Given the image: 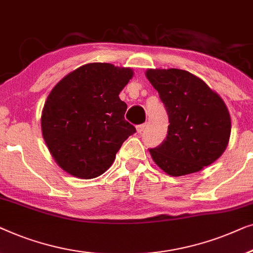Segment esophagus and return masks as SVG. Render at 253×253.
Here are the masks:
<instances>
[{
    "instance_id": "1",
    "label": "esophagus",
    "mask_w": 253,
    "mask_h": 253,
    "mask_svg": "<svg viewBox=\"0 0 253 253\" xmlns=\"http://www.w3.org/2000/svg\"><path fill=\"white\" fill-rule=\"evenodd\" d=\"M145 127H147V125H145V124H142V125H138V126H136V130H137V133H142V131H144V129H145Z\"/></svg>"
}]
</instances>
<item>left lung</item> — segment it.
Instances as JSON below:
<instances>
[{
  "mask_svg": "<svg viewBox=\"0 0 253 253\" xmlns=\"http://www.w3.org/2000/svg\"><path fill=\"white\" fill-rule=\"evenodd\" d=\"M169 115L162 144L149 149L164 172L181 176L211 165L226 150L232 122L222 98L202 79L179 69L145 72Z\"/></svg>",
  "mask_w": 253,
  "mask_h": 253,
  "instance_id": "obj_1",
  "label": "left lung"
}]
</instances>
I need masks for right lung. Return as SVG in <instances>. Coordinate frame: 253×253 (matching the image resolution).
Returning a JSON list of instances; mask_svg holds the SVG:
<instances>
[{"label": "right lung", "instance_id": "add662e5", "mask_svg": "<svg viewBox=\"0 0 253 253\" xmlns=\"http://www.w3.org/2000/svg\"><path fill=\"white\" fill-rule=\"evenodd\" d=\"M133 70L90 63L63 78L49 94L41 129L52 158L71 175L94 179L105 172L136 129L119 98Z\"/></svg>", "mask_w": 253, "mask_h": 253}]
</instances>
